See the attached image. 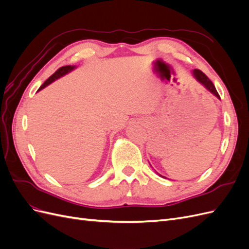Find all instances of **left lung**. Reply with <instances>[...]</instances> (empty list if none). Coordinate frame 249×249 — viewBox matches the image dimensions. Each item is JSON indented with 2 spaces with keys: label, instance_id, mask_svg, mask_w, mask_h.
Listing matches in <instances>:
<instances>
[{
  "label": "left lung",
  "instance_id": "8db88e82",
  "mask_svg": "<svg viewBox=\"0 0 249 249\" xmlns=\"http://www.w3.org/2000/svg\"><path fill=\"white\" fill-rule=\"evenodd\" d=\"M192 76L194 77V79L196 80L198 83H200V84L208 90V91H210L213 95H215V96L217 97V99L220 100V96H219V94H218V92H217V90H216L214 84H213L212 82H211V80L206 76L205 73H203L202 71H200L199 70H193V71H192ZM150 166H152V165H150ZM155 172H156L157 175L159 176V177H161V178H166V177H164V176L160 175V173L157 172L156 170H155Z\"/></svg>",
  "mask_w": 249,
  "mask_h": 249
}]
</instances>
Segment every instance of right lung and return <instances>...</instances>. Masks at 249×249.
I'll use <instances>...</instances> for the list:
<instances>
[{
  "mask_svg": "<svg viewBox=\"0 0 249 249\" xmlns=\"http://www.w3.org/2000/svg\"><path fill=\"white\" fill-rule=\"evenodd\" d=\"M74 69H76V66H74V65H67V66L61 67V69H59L55 73H53L52 76H51L46 82L43 83V84L40 86V88L38 89V91H39V90L43 89V88H46V87L49 86L50 84H52V83L54 82V81H56V80L60 79L61 77L65 76V74H67L69 72L72 71Z\"/></svg>",
  "mask_w": 249,
  "mask_h": 249,
  "instance_id": "1",
  "label": "right lung"
}]
</instances>
